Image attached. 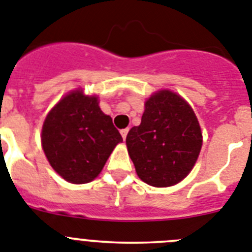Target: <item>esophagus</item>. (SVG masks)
Returning a JSON list of instances; mask_svg holds the SVG:
<instances>
[{"instance_id": "obj_1", "label": "esophagus", "mask_w": 252, "mask_h": 252, "mask_svg": "<svg viewBox=\"0 0 252 252\" xmlns=\"http://www.w3.org/2000/svg\"><path fill=\"white\" fill-rule=\"evenodd\" d=\"M128 132H129V128L122 129V130H120V134H122V137H123V139L126 138V134H128Z\"/></svg>"}]
</instances>
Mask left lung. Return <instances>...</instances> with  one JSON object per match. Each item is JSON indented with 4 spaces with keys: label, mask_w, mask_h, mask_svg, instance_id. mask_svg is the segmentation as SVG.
Listing matches in <instances>:
<instances>
[{
    "label": "left lung",
    "mask_w": 252,
    "mask_h": 252,
    "mask_svg": "<svg viewBox=\"0 0 252 252\" xmlns=\"http://www.w3.org/2000/svg\"><path fill=\"white\" fill-rule=\"evenodd\" d=\"M195 114L181 96L162 90L146 101L141 124L126 135L129 156L142 181L171 187L190 172L202 148Z\"/></svg>",
    "instance_id": "1"
}]
</instances>
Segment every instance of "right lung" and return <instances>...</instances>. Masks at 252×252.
<instances>
[{"mask_svg":"<svg viewBox=\"0 0 252 252\" xmlns=\"http://www.w3.org/2000/svg\"><path fill=\"white\" fill-rule=\"evenodd\" d=\"M123 141L96 96L81 90L64 96L45 118L41 144L50 166L72 184H86L100 174L114 147Z\"/></svg>","mask_w":252,"mask_h":252,"instance_id":"right-lung-1","label":"right lung"}]
</instances>
